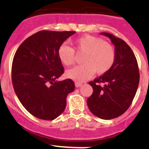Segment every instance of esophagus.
<instances>
[{"instance_id":"1","label":"esophagus","mask_w":149,"mask_h":149,"mask_svg":"<svg viewBox=\"0 0 149 149\" xmlns=\"http://www.w3.org/2000/svg\"><path fill=\"white\" fill-rule=\"evenodd\" d=\"M82 83H79V82H76L75 83V86L76 87H80V86H82Z\"/></svg>"}]
</instances>
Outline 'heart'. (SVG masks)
Here are the masks:
<instances>
[{"mask_svg": "<svg viewBox=\"0 0 149 149\" xmlns=\"http://www.w3.org/2000/svg\"><path fill=\"white\" fill-rule=\"evenodd\" d=\"M77 52L84 54L82 63L67 71V77L76 82H84L96 73L104 74L113 67L116 60L113 45L99 37L84 35L74 41ZM58 57L63 65H72L75 62V51L70 46L63 44L58 48Z\"/></svg>", "mask_w": 149, "mask_h": 149, "instance_id": "obj_1", "label": "heart"}]
</instances>
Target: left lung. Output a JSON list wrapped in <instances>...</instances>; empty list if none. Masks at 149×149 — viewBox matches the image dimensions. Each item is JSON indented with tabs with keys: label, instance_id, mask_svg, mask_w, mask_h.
<instances>
[{
	"label": "left lung",
	"instance_id": "1",
	"mask_svg": "<svg viewBox=\"0 0 149 149\" xmlns=\"http://www.w3.org/2000/svg\"><path fill=\"white\" fill-rule=\"evenodd\" d=\"M115 45L116 60L107 73L89 83L93 89L87 105L95 116L102 119L120 116L131 106L139 82L137 61L130 46L122 39L108 33Z\"/></svg>",
	"mask_w": 149,
	"mask_h": 149
}]
</instances>
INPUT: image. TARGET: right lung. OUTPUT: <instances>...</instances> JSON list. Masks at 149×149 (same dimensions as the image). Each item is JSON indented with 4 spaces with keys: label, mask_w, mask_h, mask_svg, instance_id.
Masks as SVG:
<instances>
[{
    "label": "right lung",
    "mask_w": 149,
    "mask_h": 149,
    "mask_svg": "<svg viewBox=\"0 0 149 149\" xmlns=\"http://www.w3.org/2000/svg\"><path fill=\"white\" fill-rule=\"evenodd\" d=\"M74 31L42 30L30 36L13 57L12 81L24 107L35 117L54 120L64 111L66 97L74 90L71 79L57 81L64 73L58 48Z\"/></svg>",
    "instance_id": "obj_1"
}]
</instances>
